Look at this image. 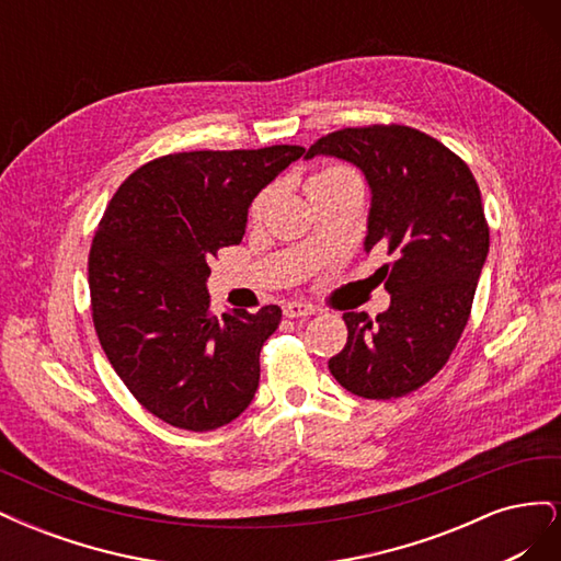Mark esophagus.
I'll return each instance as SVG.
<instances>
[{"label":"esophagus","mask_w":561,"mask_h":561,"mask_svg":"<svg viewBox=\"0 0 561 561\" xmlns=\"http://www.w3.org/2000/svg\"><path fill=\"white\" fill-rule=\"evenodd\" d=\"M283 313L287 318H307V316H313L316 309L311 304H304V301H287L283 307Z\"/></svg>","instance_id":"obj_1"}]
</instances>
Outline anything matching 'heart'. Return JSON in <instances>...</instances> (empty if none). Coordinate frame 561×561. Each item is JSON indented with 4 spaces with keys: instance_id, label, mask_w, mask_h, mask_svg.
I'll list each match as a JSON object with an SVG mask.
<instances>
[{
    "instance_id": "obj_1",
    "label": "heart",
    "mask_w": 561,
    "mask_h": 561,
    "mask_svg": "<svg viewBox=\"0 0 561 561\" xmlns=\"http://www.w3.org/2000/svg\"><path fill=\"white\" fill-rule=\"evenodd\" d=\"M342 175H353V173L348 171V168H344V165H330V168H325V171H320L313 180H330V178H342ZM268 198H271V190L262 192V194L257 196V201H254L252 213L260 215V213L264 210L266 203H268Z\"/></svg>"
}]
</instances>
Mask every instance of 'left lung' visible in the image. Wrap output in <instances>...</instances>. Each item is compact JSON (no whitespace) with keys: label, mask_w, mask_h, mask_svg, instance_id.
Masks as SVG:
<instances>
[{"label":"left lung","mask_w":561,"mask_h":561,"mask_svg":"<svg viewBox=\"0 0 561 561\" xmlns=\"http://www.w3.org/2000/svg\"><path fill=\"white\" fill-rule=\"evenodd\" d=\"M313 157L360 168L371 192L365 252L393 254L379 268L390 307L377 322L344 313L346 346L328 367L353 396L402 398L445 367L468 322L489 252L480 186L454 151L410 126L336 130L309 147Z\"/></svg>","instance_id":"obj_1"}]
</instances>
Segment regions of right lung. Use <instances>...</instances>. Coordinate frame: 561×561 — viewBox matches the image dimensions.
Wrapping results in <instances>:
<instances>
[{
    "mask_svg": "<svg viewBox=\"0 0 561 561\" xmlns=\"http://www.w3.org/2000/svg\"><path fill=\"white\" fill-rule=\"evenodd\" d=\"M297 145L180 151L138 168L112 196L89 254L93 325L147 412L206 433L245 412L276 304L210 311L208 262L239 245L248 208L304 154Z\"/></svg>",
    "mask_w": 561,
    "mask_h": 561,
    "instance_id": "add662e5",
    "label": "right lung"
}]
</instances>
